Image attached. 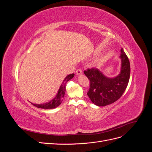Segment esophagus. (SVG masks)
Segmentation results:
<instances>
[{
	"label": "esophagus",
	"instance_id": "34e87169",
	"mask_svg": "<svg viewBox=\"0 0 152 152\" xmlns=\"http://www.w3.org/2000/svg\"><path fill=\"white\" fill-rule=\"evenodd\" d=\"M76 74H77V75H82V70H77L76 71Z\"/></svg>",
	"mask_w": 152,
	"mask_h": 152
}]
</instances>
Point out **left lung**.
Masks as SVG:
<instances>
[{"label":"left lung","mask_w":152,"mask_h":152,"mask_svg":"<svg viewBox=\"0 0 152 152\" xmlns=\"http://www.w3.org/2000/svg\"><path fill=\"white\" fill-rule=\"evenodd\" d=\"M121 52V71L117 76L108 77L97 68L84 71V74L90 80L87 96L96 106L104 107L115 102L126 89L130 78V63L123 48Z\"/></svg>","instance_id":"8db88e82"}]
</instances>
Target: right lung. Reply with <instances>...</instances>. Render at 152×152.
<instances>
[{
  "instance_id": "obj_1",
  "label": "right lung",
  "mask_w": 152,
  "mask_h": 152,
  "mask_svg": "<svg viewBox=\"0 0 152 152\" xmlns=\"http://www.w3.org/2000/svg\"><path fill=\"white\" fill-rule=\"evenodd\" d=\"M75 74L74 73H72V74H70L67 75L65 79L63 80L62 84H61L60 87L58 91V93L55 96V97L52 99L49 102H46L44 103H41V104H34L31 103L32 104L34 105L35 107L39 108H42V109H53L56 108L58 107V106L60 105V104L62 103L63 99L65 96V91H66V82L72 79V78L74 77Z\"/></svg>"
}]
</instances>
